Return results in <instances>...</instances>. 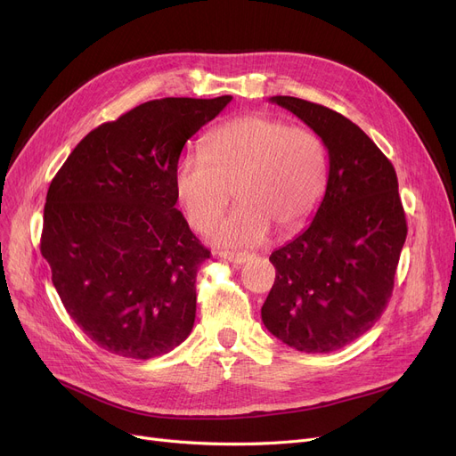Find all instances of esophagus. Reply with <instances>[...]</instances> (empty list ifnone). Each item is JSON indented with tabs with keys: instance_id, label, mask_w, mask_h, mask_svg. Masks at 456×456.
<instances>
[{
	"instance_id": "34e87169",
	"label": "esophagus",
	"mask_w": 456,
	"mask_h": 456,
	"mask_svg": "<svg viewBox=\"0 0 456 456\" xmlns=\"http://www.w3.org/2000/svg\"><path fill=\"white\" fill-rule=\"evenodd\" d=\"M220 256L222 258H225V260H229V262H232V265H244L246 260H249V253H231V251H222L220 253Z\"/></svg>"
}]
</instances>
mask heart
<instances>
[{"label":"heart","mask_w":456,"mask_h":456,"mask_svg":"<svg viewBox=\"0 0 456 456\" xmlns=\"http://www.w3.org/2000/svg\"><path fill=\"white\" fill-rule=\"evenodd\" d=\"M327 175V150L318 133L268 114H246L214 129L205 140V155L179 159L175 190L198 231L218 222L234 190L240 205L212 238L229 248H251L266 240L272 225L292 232L313 218Z\"/></svg>","instance_id":"b5f03b06"}]
</instances>
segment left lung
<instances>
[{
  "mask_svg": "<svg viewBox=\"0 0 456 456\" xmlns=\"http://www.w3.org/2000/svg\"><path fill=\"white\" fill-rule=\"evenodd\" d=\"M272 103L320 134L329 153L314 220L270 256L275 282L262 322L303 353L337 351L368 332L387 308L406 218L392 162L351 119L292 95Z\"/></svg>",
  "mask_w": 456,
  "mask_h": 456,
  "instance_id": "left-lung-1",
  "label": "left lung"
}]
</instances>
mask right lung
<instances>
[{"label": "right lung", "mask_w": 456, "mask_h": 456, "mask_svg": "<svg viewBox=\"0 0 456 456\" xmlns=\"http://www.w3.org/2000/svg\"><path fill=\"white\" fill-rule=\"evenodd\" d=\"M231 100L142 103L90 131L47 190L42 256L69 318L109 353L148 361L194 327L210 251L175 208V167Z\"/></svg>", "instance_id": "right-lung-1"}]
</instances>
